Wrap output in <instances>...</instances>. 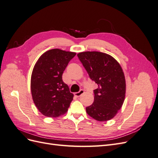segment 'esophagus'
I'll return each mask as SVG.
<instances>
[{
	"label": "esophagus",
	"mask_w": 158,
	"mask_h": 158,
	"mask_svg": "<svg viewBox=\"0 0 158 158\" xmlns=\"http://www.w3.org/2000/svg\"><path fill=\"white\" fill-rule=\"evenodd\" d=\"M84 93V91L83 90V89H80L79 92H75L74 94V95H75L76 97H80L81 95H82Z\"/></svg>",
	"instance_id": "34e87169"
}]
</instances>
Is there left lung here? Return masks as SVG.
Listing matches in <instances>:
<instances>
[{
	"instance_id": "left-lung-1",
	"label": "left lung",
	"mask_w": 158,
	"mask_h": 158,
	"mask_svg": "<svg viewBox=\"0 0 158 158\" xmlns=\"http://www.w3.org/2000/svg\"><path fill=\"white\" fill-rule=\"evenodd\" d=\"M90 79L98 85L94 90V101L85 108L98 121H107L116 115L125 98L126 82L123 69L111 55L98 51L77 55Z\"/></svg>"
}]
</instances>
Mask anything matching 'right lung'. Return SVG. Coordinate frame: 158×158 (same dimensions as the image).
Returning <instances> with one entry per match:
<instances>
[{
  "label": "right lung",
  "mask_w": 158,
  "mask_h": 158,
  "mask_svg": "<svg viewBox=\"0 0 158 158\" xmlns=\"http://www.w3.org/2000/svg\"><path fill=\"white\" fill-rule=\"evenodd\" d=\"M76 52L53 49L44 52L33 67L31 77L32 98L41 114L57 117L68 111L74 95L62 78Z\"/></svg>",
  "instance_id": "add662e5"
}]
</instances>
